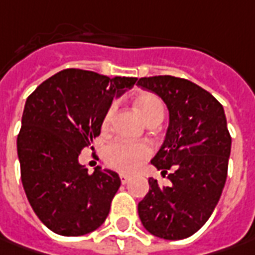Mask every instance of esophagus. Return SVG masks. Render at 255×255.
Segmentation results:
<instances>
[{
    "mask_svg": "<svg viewBox=\"0 0 255 255\" xmlns=\"http://www.w3.org/2000/svg\"><path fill=\"white\" fill-rule=\"evenodd\" d=\"M120 180H121L123 185H126V183L129 182V176H128V175H120Z\"/></svg>",
    "mask_w": 255,
    "mask_h": 255,
    "instance_id": "obj_1",
    "label": "esophagus"
}]
</instances>
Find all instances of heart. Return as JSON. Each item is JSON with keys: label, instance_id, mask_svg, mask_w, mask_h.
<instances>
[{"label": "heart", "instance_id": "heart-1", "mask_svg": "<svg viewBox=\"0 0 255 255\" xmlns=\"http://www.w3.org/2000/svg\"><path fill=\"white\" fill-rule=\"evenodd\" d=\"M134 107L136 113L141 116L146 124H151L155 121H159L163 119L165 114V107L162 101L154 93H138L134 97ZM114 114V104L106 110L103 119H101V129L107 131L110 128L111 119ZM151 154L149 146L145 144H132V142H126V141H114L110 142L104 148V161L111 168L117 169L120 172H132L136 169L139 162L148 158Z\"/></svg>", "mask_w": 255, "mask_h": 255}]
</instances>
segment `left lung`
<instances>
[{
    "instance_id": "left-lung-1",
    "label": "left lung",
    "mask_w": 255,
    "mask_h": 255,
    "mask_svg": "<svg viewBox=\"0 0 255 255\" xmlns=\"http://www.w3.org/2000/svg\"><path fill=\"white\" fill-rule=\"evenodd\" d=\"M136 86L158 94L169 110L166 138L151 162L171 180L162 188L149 178L138 215L151 234L182 240L206 223L223 192L232 149L223 106L182 77H141Z\"/></svg>"
}]
</instances>
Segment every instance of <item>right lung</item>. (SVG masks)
I'll return each instance as SVG.
<instances>
[{"mask_svg": "<svg viewBox=\"0 0 255 255\" xmlns=\"http://www.w3.org/2000/svg\"><path fill=\"white\" fill-rule=\"evenodd\" d=\"M135 82L65 69L26 99L16 138L21 180L33 212L53 233L83 236L107 219L120 176L100 166L89 173L79 155L100 135L101 119L114 96Z\"/></svg>", "mask_w": 255, "mask_h": 255, "instance_id": "right-lung-1", "label": "right lung"}]
</instances>
